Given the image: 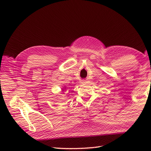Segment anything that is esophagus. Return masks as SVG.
Segmentation results:
<instances>
[{"instance_id":"obj_1","label":"esophagus","mask_w":151,"mask_h":151,"mask_svg":"<svg viewBox=\"0 0 151 151\" xmlns=\"http://www.w3.org/2000/svg\"><path fill=\"white\" fill-rule=\"evenodd\" d=\"M84 83V82H82V83Z\"/></svg>"}]
</instances>
